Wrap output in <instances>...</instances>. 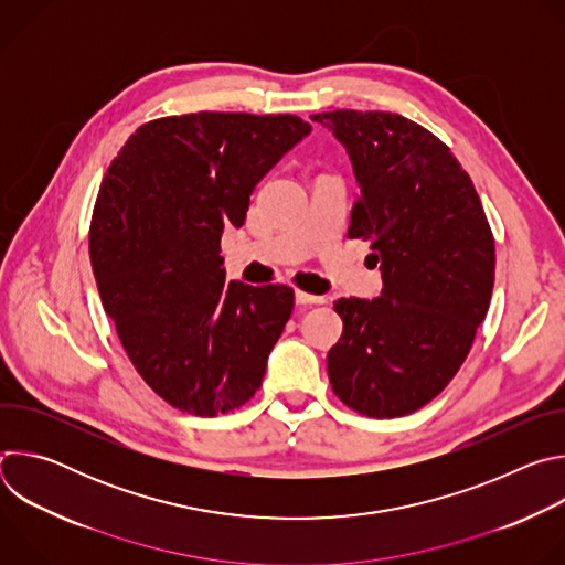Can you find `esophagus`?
<instances>
[{"mask_svg": "<svg viewBox=\"0 0 565 565\" xmlns=\"http://www.w3.org/2000/svg\"><path fill=\"white\" fill-rule=\"evenodd\" d=\"M295 299H297V303H301V306H308V303H324V297L310 295V292H303V290H297V292H295Z\"/></svg>", "mask_w": 565, "mask_h": 565, "instance_id": "esophagus-1", "label": "esophagus"}]
</instances>
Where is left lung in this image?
Instances as JSON below:
<instances>
[{"mask_svg":"<svg viewBox=\"0 0 565 565\" xmlns=\"http://www.w3.org/2000/svg\"><path fill=\"white\" fill-rule=\"evenodd\" d=\"M310 118L347 147L360 185L349 238L371 241L384 284L371 301H335L333 393L369 418L414 414L458 373L488 315L492 227L458 158L418 122L355 109Z\"/></svg>","mask_w":565,"mask_h":565,"instance_id":"1","label":"left lung"}]
</instances>
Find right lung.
Here are the masks:
<instances>
[{"instance_id": "add662e5", "label": "right lung", "mask_w": 565, "mask_h": 565, "mask_svg": "<svg viewBox=\"0 0 565 565\" xmlns=\"http://www.w3.org/2000/svg\"><path fill=\"white\" fill-rule=\"evenodd\" d=\"M310 125L292 114L199 111L138 127L103 179L89 257L105 312L147 386L218 416L259 391L295 306L284 284L225 281L221 234Z\"/></svg>"}]
</instances>
